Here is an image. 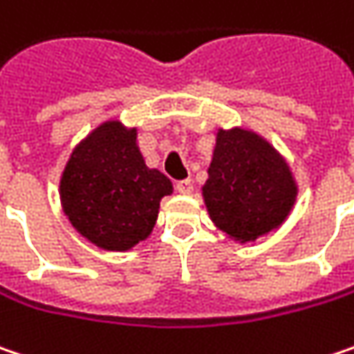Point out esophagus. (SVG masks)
I'll use <instances>...</instances> for the list:
<instances>
[{
    "instance_id": "1",
    "label": "esophagus",
    "mask_w": 354,
    "mask_h": 354,
    "mask_svg": "<svg viewBox=\"0 0 354 354\" xmlns=\"http://www.w3.org/2000/svg\"><path fill=\"white\" fill-rule=\"evenodd\" d=\"M175 189H177L179 193H183V195H189V193L193 191V181H191V179H183V181H177Z\"/></svg>"
}]
</instances>
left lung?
Wrapping results in <instances>:
<instances>
[{"mask_svg": "<svg viewBox=\"0 0 354 354\" xmlns=\"http://www.w3.org/2000/svg\"><path fill=\"white\" fill-rule=\"evenodd\" d=\"M203 195L221 231L237 241H255L287 219L297 185L285 159L267 141L235 127L217 133Z\"/></svg>", "mask_w": 354, "mask_h": 354, "instance_id": "obj_1", "label": "left lung"}]
</instances>
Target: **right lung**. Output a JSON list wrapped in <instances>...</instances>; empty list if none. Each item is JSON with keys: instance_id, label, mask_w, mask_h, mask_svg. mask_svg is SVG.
I'll return each mask as SVG.
<instances>
[{"instance_id": "obj_1", "label": "right lung", "mask_w": 354, "mask_h": 354, "mask_svg": "<svg viewBox=\"0 0 354 354\" xmlns=\"http://www.w3.org/2000/svg\"><path fill=\"white\" fill-rule=\"evenodd\" d=\"M135 139V129L107 121L73 149L63 171L65 215L107 251H127L149 237L161 197L173 191L161 171L145 165Z\"/></svg>"}]
</instances>
